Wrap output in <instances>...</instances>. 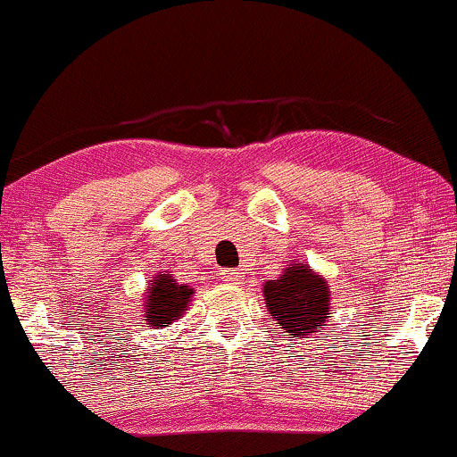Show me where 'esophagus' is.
<instances>
[{
    "label": "esophagus",
    "instance_id": "1",
    "mask_svg": "<svg viewBox=\"0 0 457 457\" xmlns=\"http://www.w3.org/2000/svg\"><path fill=\"white\" fill-rule=\"evenodd\" d=\"M219 276H221V280L225 285H240L242 280V274L238 270H221L219 271Z\"/></svg>",
    "mask_w": 457,
    "mask_h": 457
}]
</instances>
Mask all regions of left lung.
I'll list each match as a JSON object with an SVG mask.
<instances>
[{
    "label": "left lung",
    "instance_id": "obj_1",
    "mask_svg": "<svg viewBox=\"0 0 457 457\" xmlns=\"http://www.w3.org/2000/svg\"><path fill=\"white\" fill-rule=\"evenodd\" d=\"M263 299L276 325L295 337L320 333L331 312L327 278L299 262H291L278 278L265 282Z\"/></svg>",
    "mask_w": 457,
    "mask_h": 457
}]
</instances>
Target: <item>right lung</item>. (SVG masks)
Segmentation results:
<instances>
[{
  "mask_svg": "<svg viewBox=\"0 0 457 457\" xmlns=\"http://www.w3.org/2000/svg\"><path fill=\"white\" fill-rule=\"evenodd\" d=\"M194 288L179 285L177 278L169 271H158L143 297V325L152 328H164L172 325L186 314L189 302H192Z\"/></svg>",
  "mask_w": 457,
  "mask_h": 457,
  "instance_id": "add662e5",
  "label": "right lung"
}]
</instances>
